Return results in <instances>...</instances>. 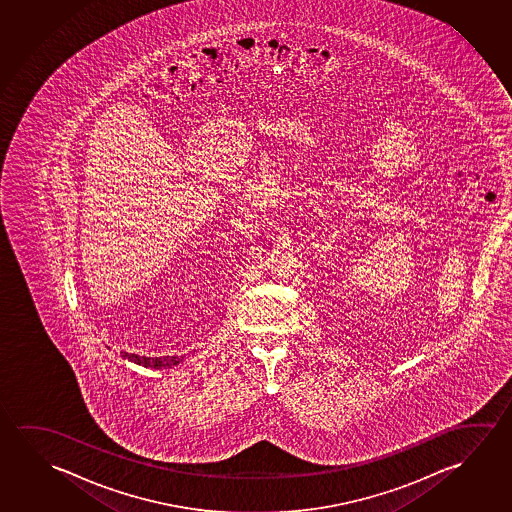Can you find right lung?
Masks as SVG:
<instances>
[{
	"instance_id": "obj_1",
	"label": "right lung",
	"mask_w": 512,
	"mask_h": 512,
	"mask_svg": "<svg viewBox=\"0 0 512 512\" xmlns=\"http://www.w3.org/2000/svg\"><path fill=\"white\" fill-rule=\"evenodd\" d=\"M121 357H125L130 362H135V364H139V366H144V368H153V369H168L173 368L176 364H180L184 357H141V355H135V353H123L121 352Z\"/></svg>"
}]
</instances>
